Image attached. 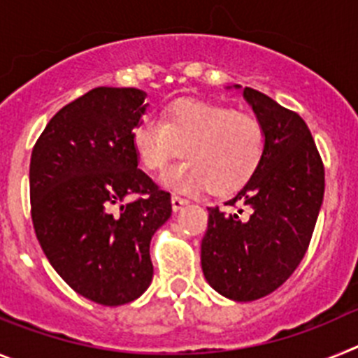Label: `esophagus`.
Listing matches in <instances>:
<instances>
[{"label":"esophagus","instance_id":"34e87169","mask_svg":"<svg viewBox=\"0 0 358 358\" xmlns=\"http://www.w3.org/2000/svg\"><path fill=\"white\" fill-rule=\"evenodd\" d=\"M186 204H188V201H186V199L179 197V195H172V210L173 211L182 210V208H185Z\"/></svg>","mask_w":358,"mask_h":358}]
</instances>
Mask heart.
Here are the masks:
<instances>
[{
	"label": "heart",
	"instance_id": "heart-1",
	"mask_svg": "<svg viewBox=\"0 0 358 358\" xmlns=\"http://www.w3.org/2000/svg\"><path fill=\"white\" fill-rule=\"evenodd\" d=\"M131 140L138 161L150 172L182 152L186 159L170 166L161 181L186 194L204 188L233 194L255 176L265 154V129L256 116L192 98L170 103L161 120L141 118Z\"/></svg>",
	"mask_w": 358,
	"mask_h": 358
}]
</instances>
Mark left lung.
<instances>
[{"mask_svg":"<svg viewBox=\"0 0 358 358\" xmlns=\"http://www.w3.org/2000/svg\"><path fill=\"white\" fill-rule=\"evenodd\" d=\"M243 98L265 129L264 159L226 202L243 204L248 215L208 208L201 264L218 294L255 301L283 285L303 260L322 204L324 166L301 116L251 87Z\"/></svg>","mask_w":358,"mask_h":358,"instance_id":"left-lung-1","label":"left lung"}]
</instances>
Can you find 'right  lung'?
Listing matches in <instances>:
<instances>
[{
    "instance_id": "obj_1",
    "label": "right lung",
    "mask_w": 358,
    "mask_h": 358,
    "mask_svg": "<svg viewBox=\"0 0 358 358\" xmlns=\"http://www.w3.org/2000/svg\"><path fill=\"white\" fill-rule=\"evenodd\" d=\"M145 96L136 87H94L62 107L31 150L41 248L75 292L106 306L148 289L150 240L172 215L170 194L138 169L132 148Z\"/></svg>"
}]
</instances>
